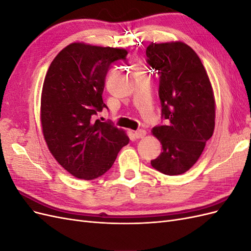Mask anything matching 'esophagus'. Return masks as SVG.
I'll list each match as a JSON object with an SVG mask.
<instances>
[{
    "instance_id": "1",
    "label": "esophagus",
    "mask_w": 251,
    "mask_h": 251,
    "mask_svg": "<svg viewBox=\"0 0 251 251\" xmlns=\"http://www.w3.org/2000/svg\"><path fill=\"white\" fill-rule=\"evenodd\" d=\"M147 135V132L144 131V130H138V131H136L135 133H134V136L137 139H141V138H144V136Z\"/></svg>"
}]
</instances>
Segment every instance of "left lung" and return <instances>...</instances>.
I'll return each instance as SVG.
<instances>
[{"mask_svg":"<svg viewBox=\"0 0 251 251\" xmlns=\"http://www.w3.org/2000/svg\"><path fill=\"white\" fill-rule=\"evenodd\" d=\"M147 57L159 75L161 117L166 120L153 128L162 153L151 164L175 176L192 168L214 133V92L199 56L186 44L151 43Z\"/></svg>","mask_w":251,"mask_h":251,"instance_id":"obj_1","label":"left lung"}]
</instances>
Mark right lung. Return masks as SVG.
<instances>
[{"label": "right lung", "mask_w": 251, "mask_h": 251, "mask_svg": "<svg viewBox=\"0 0 251 251\" xmlns=\"http://www.w3.org/2000/svg\"><path fill=\"white\" fill-rule=\"evenodd\" d=\"M125 49L73 43L51 63L44 80L41 121L51 154L74 177L93 180L108 172L128 143L111 121L94 120L102 109L111 65L126 60Z\"/></svg>", "instance_id": "add662e5"}]
</instances>
